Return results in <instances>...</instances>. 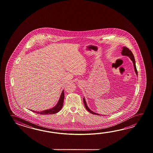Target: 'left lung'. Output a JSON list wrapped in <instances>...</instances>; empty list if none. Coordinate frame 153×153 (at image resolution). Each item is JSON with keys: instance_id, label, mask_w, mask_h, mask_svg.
Segmentation results:
<instances>
[{"instance_id": "8db88e82", "label": "left lung", "mask_w": 153, "mask_h": 153, "mask_svg": "<svg viewBox=\"0 0 153 153\" xmlns=\"http://www.w3.org/2000/svg\"><path fill=\"white\" fill-rule=\"evenodd\" d=\"M121 54L123 56H128L131 60L133 62V66H134V72L136 73V75L138 76V73L137 71L136 66V61H135V59L134 57L133 56L132 52H131V51H130L129 49H128L126 47H123L122 48V51H121ZM83 101H84V103L85 107L86 108V109H87V111H88L90 113L92 114H95V115H101L100 114H98L96 113H94L93 111H91V109L88 107V105L86 103V102L85 100V98H83Z\"/></svg>"}]
</instances>
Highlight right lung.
I'll use <instances>...</instances> for the list:
<instances>
[{"label": "right lung", "mask_w": 153, "mask_h": 153, "mask_svg": "<svg viewBox=\"0 0 153 153\" xmlns=\"http://www.w3.org/2000/svg\"><path fill=\"white\" fill-rule=\"evenodd\" d=\"M64 98H65V94H64V90H63L60 96V97L57 103L56 104L55 107L50 108L49 109H47L45 111H31L35 112L37 114H42V115H47V114H53L58 113L59 111H60L62 108L63 104L64 102Z\"/></svg>", "instance_id": "right-lung-1"}]
</instances>
